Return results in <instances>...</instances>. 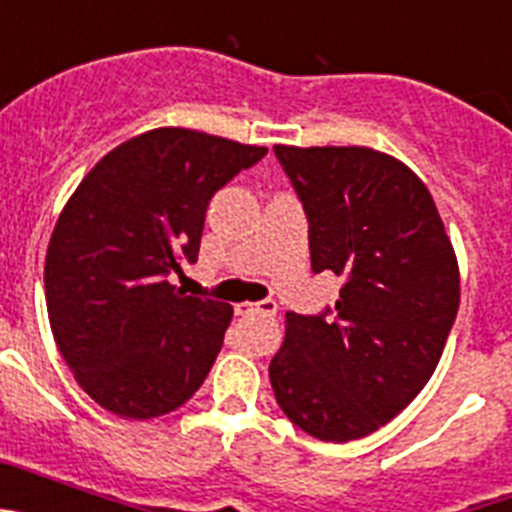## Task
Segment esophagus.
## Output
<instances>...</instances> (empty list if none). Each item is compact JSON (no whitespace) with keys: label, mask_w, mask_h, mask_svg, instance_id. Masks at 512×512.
<instances>
[{"label":"esophagus","mask_w":512,"mask_h":512,"mask_svg":"<svg viewBox=\"0 0 512 512\" xmlns=\"http://www.w3.org/2000/svg\"><path fill=\"white\" fill-rule=\"evenodd\" d=\"M235 312H238V315H266V318H274V315H277V302H241V305H235Z\"/></svg>","instance_id":"1"}]
</instances>
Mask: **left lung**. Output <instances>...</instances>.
<instances>
[{
    "mask_svg": "<svg viewBox=\"0 0 512 512\" xmlns=\"http://www.w3.org/2000/svg\"><path fill=\"white\" fill-rule=\"evenodd\" d=\"M310 223L312 271L336 307L287 312L269 379L297 428L346 443L390 423L436 372L459 310V264L431 192L364 146H274Z\"/></svg>",
    "mask_w": 512,
    "mask_h": 512,
    "instance_id": "8db88e82",
    "label": "left lung"
}]
</instances>
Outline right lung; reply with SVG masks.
<instances>
[{"instance_id": "obj_1", "label": "right lung", "mask_w": 512, "mask_h": 512, "mask_svg": "<svg viewBox=\"0 0 512 512\" xmlns=\"http://www.w3.org/2000/svg\"><path fill=\"white\" fill-rule=\"evenodd\" d=\"M264 146L156 128L97 161L45 253V305L76 382L104 410L148 420L182 408L220 354L233 307L169 282L197 261L212 194Z\"/></svg>"}]
</instances>
